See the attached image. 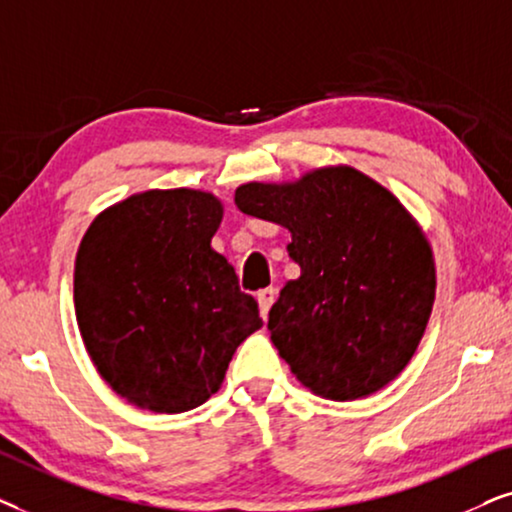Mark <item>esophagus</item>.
<instances>
[{
    "mask_svg": "<svg viewBox=\"0 0 512 512\" xmlns=\"http://www.w3.org/2000/svg\"><path fill=\"white\" fill-rule=\"evenodd\" d=\"M274 302H276V290L274 288H264V290L257 292V304H260V313H262L264 320H267L269 309L274 306Z\"/></svg>",
    "mask_w": 512,
    "mask_h": 512,
    "instance_id": "34e87169",
    "label": "esophagus"
}]
</instances>
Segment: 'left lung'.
Returning <instances> with one entry per match:
<instances>
[{
  "label": "left lung",
  "instance_id": "obj_1",
  "mask_svg": "<svg viewBox=\"0 0 512 512\" xmlns=\"http://www.w3.org/2000/svg\"><path fill=\"white\" fill-rule=\"evenodd\" d=\"M234 201L292 234L288 255L302 276L285 283L267 325L292 374L339 403L398 377L435 299L431 245L403 203L349 166L288 185L248 182Z\"/></svg>",
  "mask_w": 512,
  "mask_h": 512
}]
</instances>
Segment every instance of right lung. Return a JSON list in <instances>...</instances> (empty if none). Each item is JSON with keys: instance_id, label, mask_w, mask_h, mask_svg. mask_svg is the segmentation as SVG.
<instances>
[{"instance_id": "obj_1", "label": "right lung", "mask_w": 512, "mask_h": 512, "mask_svg": "<svg viewBox=\"0 0 512 512\" xmlns=\"http://www.w3.org/2000/svg\"><path fill=\"white\" fill-rule=\"evenodd\" d=\"M220 222L213 194L152 189L107 208L81 238V339L100 377L142 410L206 403L238 344L262 327L234 267L210 248Z\"/></svg>"}]
</instances>
